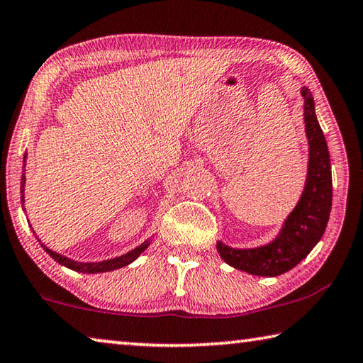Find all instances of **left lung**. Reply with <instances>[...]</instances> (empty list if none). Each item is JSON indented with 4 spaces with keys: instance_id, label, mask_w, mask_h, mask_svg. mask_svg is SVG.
Masks as SVG:
<instances>
[{
    "instance_id": "1",
    "label": "left lung",
    "mask_w": 363,
    "mask_h": 363,
    "mask_svg": "<svg viewBox=\"0 0 363 363\" xmlns=\"http://www.w3.org/2000/svg\"><path fill=\"white\" fill-rule=\"evenodd\" d=\"M304 126L309 144L307 176L301 199L288 214L277 237L256 248H232L218 242L219 256L243 272L259 277H277L291 270L320 242L331 211V164L328 145L315 116L314 97L303 86Z\"/></svg>"
}]
</instances>
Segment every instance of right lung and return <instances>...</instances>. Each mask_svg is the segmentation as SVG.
<instances>
[{
    "instance_id": "add662e5",
    "label": "right lung",
    "mask_w": 363,
    "mask_h": 363,
    "mask_svg": "<svg viewBox=\"0 0 363 363\" xmlns=\"http://www.w3.org/2000/svg\"><path fill=\"white\" fill-rule=\"evenodd\" d=\"M26 162H27V153L23 155V168H26ZM23 190H26V169H23V174L21 179V194H22L21 201H22V210L26 211V206H23V201H26L23 200ZM38 242L41 243L40 238H38ZM149 245H150V238L149 240L140 243L139 247H136L134 250L128 251V253H125V255L112 257V259H107V261H97V262H78L75 259H70V257L56 253V251L49 250L45 243H41V247L49 256L52 257L54 261L59 262L60 266H65L72 270H77V272H83V274H101V272H110V270H115V269H121V267L128 266V264H131L133 261H136L140 256V253H144Z\"/></svg>"
}]
</instances>
